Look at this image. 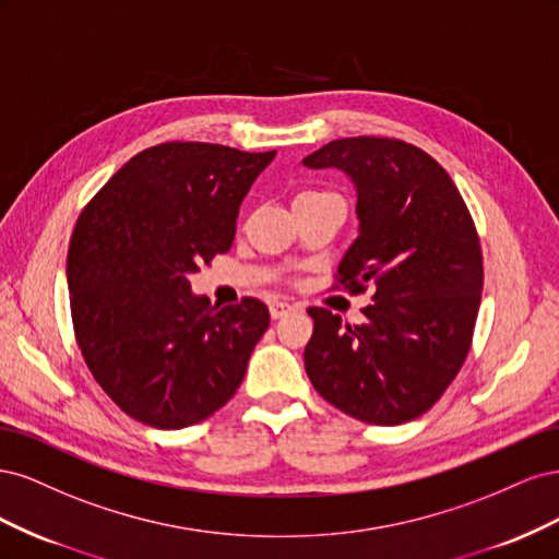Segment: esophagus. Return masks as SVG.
Returning a JSON list of instances; mask_svg holds the SVG:
<instances>
[{
    "instance_id": "obj_1",
    "label": "esophagus",
    "mask_w": 559,
    "mask_h": 559,
    "mask_svg": "<svg viewBox=\"0 0 559 559\" xmlns=\"http://www.w3.org/2000/svg\"><path fill=\"white\" fill-rule=\"evenodd\" d=\"M294 308L296 306H294V302H289V300H275V302H270V317L282 319L284 314H289Z\"/></svg>"
}]
</instances>
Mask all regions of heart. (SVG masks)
I'll use <instances>...</instances> for the list:
<instances>
[{"label": "heart", "instance_id": "b5f03b06", "mask_svg": "<svg viewBox=\"0 0 559 559\" xmlns=\"http://www.w3.org/2000/svg\"><path fill=\"white\" fill-rule=\"evenodd\" d=\"M306 193H319V191H306ZM306 193H300V195H306Z\"/></svg>", "mask_w": 559, "mask_h": 559}]
</instances>
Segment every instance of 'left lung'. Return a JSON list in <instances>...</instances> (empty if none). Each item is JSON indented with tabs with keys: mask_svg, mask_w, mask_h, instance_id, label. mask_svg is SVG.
I'll return each mask as SVG.
<instances>
[{
	"mask_svg": "<svg viewBox=\"0 0 559 559\" xmlns=\"http://www.w3.org/2000/svg\"><path fill=\"white\" fill-rule=\"evenodd\" d=\"M302 165L352 179L359 238L337 282L354 294L376 289L364 324L308 310V378L352 417L403 425L443 396L468 354L483 292L476 226L443 167L401 140H335Z\"/></svg>",
	"mask_w": 559,
	"mask_h": 559,
	"instance_id": "obj_1",
	"label": "left lung"
}]
</instances>
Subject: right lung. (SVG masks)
<instances>
[{
  "mask_svg": "<svg viewBox=\"0 0 559 559\" xmlns=\"http://www.w3.org/2000/svg\"><path fill=\"white\" fill-rule=\"evenodd\" d=\"M275 151L167 142L130 158L81 212L67 253L76 343L132 419L183 429L226 405L270 324L257 298L218 308L189 275L226 253Z\"/></svg>",
  "mask_w": 559,
  "mask_h": 559,
  "instance_id": "right-lung-1",
  "label": "right lung"
}]
</instances>
